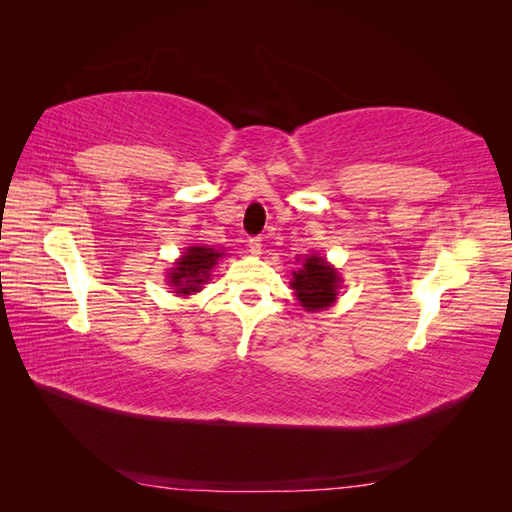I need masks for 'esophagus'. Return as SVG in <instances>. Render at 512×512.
Wrapping results in <instances>:
<instances>
[{"mask_svg":"<svg viewBox=\"0 0 512 512\" xmlns=\"http://www.w3.org/2000/svg\"><path fill=\"white\" fill-rule=\"evenodd\" d=\"M247 247H250V254L252 256H260L262 254V239L260 237H252L247 241Z\"/></svg>","mask_w":512,"mask_h":512,"instance_id":"obj_1","label":"esophagus"}]
</instances>
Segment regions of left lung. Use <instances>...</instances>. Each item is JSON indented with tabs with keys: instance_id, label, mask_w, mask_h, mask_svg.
<instances>
[{
	"instance_id": "obj_1",
	"label": "left lung",
	"mask_w": 512,
	"mask_h": 512,
	"mask_svg": "<svg viewBox=\"0 0 512 512\" xmlns=\"http://www.w3.org/2000/svg\"><path fill=\"white\" fill-rule=\"evenodd\" d=\"M339 282L342 277L337 275V269L322 256H305L303 267L292 273L290 286L301 307L307 312H320L335 303Z\"/></svg>"
}]
</instances>
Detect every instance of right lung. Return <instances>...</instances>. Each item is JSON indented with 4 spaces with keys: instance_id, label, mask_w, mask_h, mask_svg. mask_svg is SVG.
I'll return each mask as SVG.
<instances>
[{
    "instance_id": "right-lung-1",
    "label": "right lung",
    "mask_w": 512,
    "mask_h": 512,
    "mask_svg": "<svg viewBox=\"0 0 512 512\" xmlns=\"http://www.w3.org/2000/svg\"><path fill=\"white\" fill-rule=\"evenodd\" d=\"M224 252L213 250L207 245H192L183 252V256L175 262V267L168 271V286L177 292L179 297H188L198 292L203 284L209 282L211 269L218 265Z\"/></svg>"
}]
</instances>
